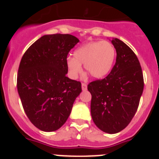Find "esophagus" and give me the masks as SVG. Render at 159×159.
Returning a JSON list of instances; mask_svg holds the SVG:
<instances>
[{
	"label": "esophagus",
	"instance_id": "obj_1",
	"mask_svg": "<svg viewBox=\"0 0 159 159\" xmlns=\"http://www.w3.org/2000/svg\"><path fill=\"white\" fill-rule=\"evenodd\" d=\"M82 89L83 91H86L87 90V88H88V86H87V84H84V83H82Z\"/></svg>",
	"mask_w": 159,
	"mask_h": 159
}]
</instances>
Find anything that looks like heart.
Masks as SVG:
<instances>
[{
  "instance_id": "b5f03b06",
  "label": "heart",
  "mask_w": 159,
  "mask_h": 159,
  "mask_svg": "<svg viewBox=\"0 0 159 159\" xmlns=\"http://www.w3.org/2000/svg\"><path fill=\"white\" fill-rule=\"evenodd\" d=\"M74 57H67L66 64L71 78L75 79L85 71L94 79H102L111 70L116 57V49L109 41H92L76 48Z\"/></svg>"
}]
</instances>
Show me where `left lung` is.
I'll return each mask as SVG.
<instances>
[{
	"instance_id": "left-lung-1",
	"label": "left lung",
	"mask_w": 159,
	"mask_h": 159,
	"mask_svg": "<svg viewBox=\"0 0 159 159\" xmlns=\"http://www.w3.org/2000/svg\"><path fill=\"white\" fill-rule=\"evenodd\" d=\"M111 43L116 49V62L106 78L91 82V114L101 130L116 134L127 127L137 111L143 92V75L136 55L117 38Z\"/></svg>"
}]
</instances>
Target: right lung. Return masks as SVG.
Masks as SVG:
<instances>
[{
	"label": "right lung",
	"instance_id": "add662e5",
	"mask_svg": "<svg viewBox=\"0 0 159 159\" xmlns=\"http://www.w3.org/2000/svg\"><path fill=\"white\" fill-rule=\"evenodd\" d=\"M80 41L70 34L44 35L28 48L17 73V91L31 123L46 132L69 117L81 83L66 76L68 52Z\"/></svg>",
	"mask_w": 159,
	"mask_h": 159
}]
</instances>
